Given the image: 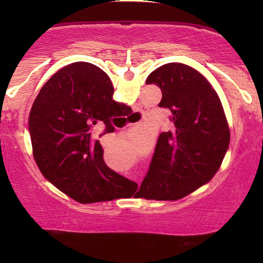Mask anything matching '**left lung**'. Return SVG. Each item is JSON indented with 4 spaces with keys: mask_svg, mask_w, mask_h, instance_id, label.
<instances>
[{
    "mask_svg": "<svg viewBox=\"0 0 263 263\" xmlns=\"http://www.w3.org/2000/svg\"><path fill=\"white\" fill-rule=\"evenodd\" d=\"M146 84L161 89L159 106L171 111L174 129L158 138L140 196L182 199L220 167L230 143L228 120L212 85L186 64H164L148 75Z\"/></svg>",
    "mask_w": 263,
    "mask_h": 263,
    "instance_id": "1",
    "label": "left lung"
}]
</instances>
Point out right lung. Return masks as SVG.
Segmentation results:
<instances>
[{
  "label": "right lung",
  "mask_w": 263,
  "mask_h": 263,
  "mask_svg": "<svg viewBox=\"0 0 263 263\" xmlns=\"http://www.w3.org/2000/svg\"><path fill=\"white\" fill-rule=\"evenodd\" d=\"M105 71L88 62L63 67L45 82L32 105L28 130L43 176L80 203L132 196L138 184L118 175L103 159L93 139L97 124L112 133V121L130 107L115 102Z\"/></svg>",
  "instance_id": "right-lung-1"
}]
</instances>
